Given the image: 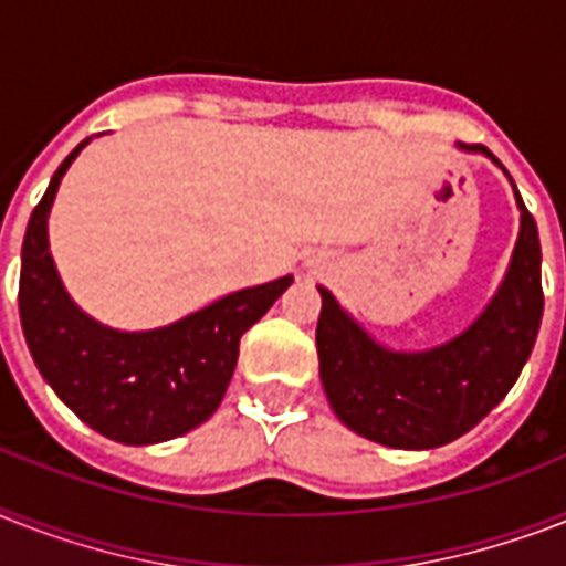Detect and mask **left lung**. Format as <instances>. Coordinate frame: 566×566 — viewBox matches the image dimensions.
<instances>
[{
  "mask_svg": "<svg viewBox=\"0 0 566 566\" xmlns=\"http://www.w3.org/2000/svg\"><path fill=\"white\" fill-rule=\"evenodd\" d=\"M462 148L489 154L482 145ZM517 206L521 235L506 282L480 319L444 346L418 355L389 352L319 287V378L343 424L387 448H442L480 424L506 398L530 360L544 314L537 227L521 195Z\"/></svg>",
  "mask_w": 566,
  "mask_h": 566,
  "instance_id": "left-lung-1",
  "label": "left lung"
}]
</instances>
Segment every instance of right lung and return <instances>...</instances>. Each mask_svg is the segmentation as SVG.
Instances as JSON below:
<instances>
[{
    "mask_svg": "<svg viewBox=\"0 0 566 566\" xmlns=\"http://www.w3.org/2000/svg\"><path fill=\"white\" fill-rule=\"evenodd\" d=\"M84 139L60 163L22 241L20 323L36 369L84 424L113 442L156 444L203 424L218 410L238 363V343L293 284V275L229 293L174 325L124 334L66 296L49 255L45 220Z\"/></svg>",
    "mask_w": 566,
    "mask_h": 566,
    "instance_id": "right-lung-1",
    "label": "right lung"
}]
</instances>
